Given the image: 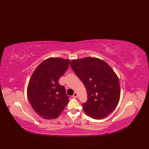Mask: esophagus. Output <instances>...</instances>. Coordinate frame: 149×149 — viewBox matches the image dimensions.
Here are the masks:
<instances>
[{"instance_id": "34e87169", "label": "esophagus", "mask_w": 149, "mask_h": 149, "mask_svg": "<svg viewBox=\"0 0 149 149\" xmlns=\"http://www.w3.org/2000/svg\"><path fill=\"white\" fill-rule=\"evenodd\" d=\"M77 97H78V94H77V93H74V94L73 95V97L76 98Z\"/></svg>"}]
</instances>
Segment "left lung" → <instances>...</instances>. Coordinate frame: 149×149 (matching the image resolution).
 I'll list each match as a JSON object with an SVG mask.
<instances>
[{"label": "left lung", "mask_w": 149, "mask_h": 149, "mask_svg": "<svg viewBox=\"0 0 149 149\" xmlns=\"http://www.w3.org/2000/svg\"><path fill=\"white\" fill-rule=\"evenodd\" d=\"M70 66L86 89L88 100L82 104L86 114L94 119L106 118L119 101L118 76L107 63L97 58L72 60Z\"/></svg>", "instance_id": "8db88e82"}]
</instances>
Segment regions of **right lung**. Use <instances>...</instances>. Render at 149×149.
<instances>
[{
    "label": "right lung",
    "mask_w": 149,
    "mask_h": 149,
    "mask_svg": "<svg viewBox=\"0 0 149 149\" xmlns=\"http://www.w3.org/2000/svg\"><path fill=\"white\" fill-rule=\"evenodd\" d=\"M69 65V60L49 58L31 75L27 87L28 100L36 113L44 119L57 118L69 102L65 87L58 83Z\"/></svg>",
    "instance_id": "right-lung-1"
}]
</instances>
